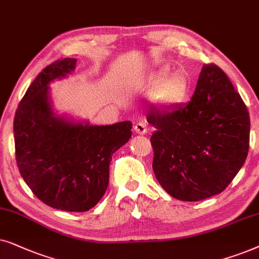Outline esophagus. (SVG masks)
Segmentation results:
<instances>
[{
    "mask_svg": "<svg viewBox=\"0 0 259 259\" xmlns=\"http://www.w3.org/2000/svg\"><path fill=\"white\" fill-rule=\"evenodd\" d=\"M134 130H135V133L139 134V135H144V134H147V132H148L147 125L144 122L136 123L135 126H134Z\"/></svg>",
    "mask_w": 259,
    "mask_h": 259,
    "instance_id": "1",
    "label": "esophagus"
}]
</instances>
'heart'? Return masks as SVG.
<instances>
[{
    "label": "heart",
    "mask_w": 259,
    "mask_h": 259,
    "mask_svg": "<svg viewBox=\"0 0 259 259\" xmlns=\"http://www.w3.org/2000/svg\"><path fill=\"white\" fill-rule=\"evenodd\" d=\"M167 73V70H162L155 74L149 82V88L155 92L160 104L173 108L180 105L187 98L189 81L187 75L182 72H174L165 77Z\"/></svg>",
    "instance_id": "1"
}]
</instances>
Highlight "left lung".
<instances>
[{
  "label": "left lung",
  "mask_w": 259,
  "mask_h": 259,
  "mask_svg": "<svg viewBox=\"0 0 259 259\" xmlns=\"http://www.w3.org/2000/svg\"><path fill=\"white\" fill-rule=\"evenodd\" d=\"M153 169L168 194L199 201L219 194L243 167L249 151L250 117L222 68L204 65L191 101L150 108Z\"/></svg>",
  "instance_id": "8db88e82"
}]
</instances>
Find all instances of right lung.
<instances>
[{
	"label": "right lung",
	"mask_w": 259,
	"mask_h": 259,
	"mask_svg": "<svg viewBox=\"0 0 259 259\" xmlns=\"http://www.w3.org/2000/svg\"><path fill=\"white\" fill-rule=\"evenodd\" d=\"M77 59L58 60L35 78L14 118L16 162L37 199L66 212H86L109 185L112 155L132 137L130 120L95 125L54 111L51 82L67 78Z\"/></svg>",
	"instance_id": "add662e5"
}]
</instances>
